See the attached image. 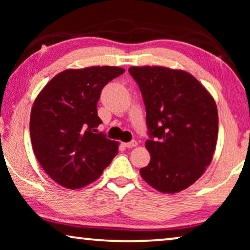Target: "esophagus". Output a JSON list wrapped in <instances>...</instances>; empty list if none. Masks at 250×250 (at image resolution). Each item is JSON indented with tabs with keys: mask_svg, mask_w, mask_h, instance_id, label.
<instances>
[{
	"mask_svg": "<svg viewBox=\"0 0 250 250\" xmlns=\"http://www.w3.org/2000/svg\"><path fill=\"white\" fill-rule=\"evenodd\" d=\"M124 146H126V148H133V146H138V142L135 141V140H132V141H129V142H126V143H124Z\"/></svg>",
	"mask_w": 250,
	"mask_h": 250,
	"instance_id": "34e87169",
	"label": "esophagus"
}]
</instances>
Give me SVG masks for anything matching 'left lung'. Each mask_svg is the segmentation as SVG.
Here are the masks:
<instances>
[{"label": "left lung", "instance_id": "obj_1", "mask_svg": "<svg viewBox=\"0 0 250 250\" xmlns=\"http://www.w3.org/2000/svg\"><path fill=\"white\" fill-rule=\"evenodd\" d=\"M146 112L150 152L140 169L149 186L175 193L193 184L209 165L218 132L214 99L192 75L164 67H131Z\"/></svg>", "mask_w": 250, "mask_h": 250}]
</instances>
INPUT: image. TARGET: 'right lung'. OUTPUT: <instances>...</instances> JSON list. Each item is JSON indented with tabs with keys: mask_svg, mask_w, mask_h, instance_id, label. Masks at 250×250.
I'll list each match as a JSON object with an SVG mask.
<instances>
[{
	"mask_svg": "<svg viewBox=\"0 0 250 250\" xmlns=\"http://www.w3.org/2000/svg\"><path fill=\"white\" fill-rule=\"evenodd\" d=\"M124 73L110 66L68 69L53 77L36 98L29 123L33 150L60 186H87L117 155L118 142L95 133L102 123L97 104L102 88Z\"/></svg>",
	"mask_w": 250,
	"mask_h": 250,
	"instance_id": "1",
	"label": "right lung"
}]
</instances>
